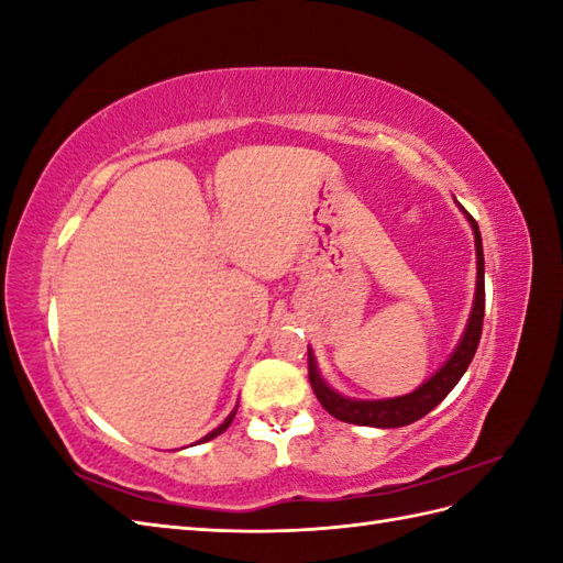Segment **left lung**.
<instances>
[{
  "instance_id": "8db88e82",
  "label": "left lung",
  "mask_w": 563,
  "mask_h": 563,
  "mask_svg": "<svg viewBox=\"0 0 563 563\" xmlns=\"http://www.w3.org/2000/svg\"><path fill=\"white\" fill-rule=\"evenodd\" d=\"M466 220H470L472 230H474V246H476V292H474V305H472V314L470 321H466V329L462 333V339L457 343V349L452 351V355L445 361L438 373L423 382L421 387L413 389L411 394H404V397H394V399H377V401H367V399H349L339 394L336 389H331L324 377L319 375V367L314 361V353L309 349V382H312V389L317 394L319 404L324 409L339 418V421L345 423H355V426H373V428H401L409 426L418 418H423L430 413L435 406L448 397V394L454 389V385L462 379V375L470 367L472 357L476 353V345H479L482 339V327H484V246H482V232L479 224L474 222L470 212L464 210Z\"/></svg>"
}]
</instances>
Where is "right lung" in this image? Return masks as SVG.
Listing matches in <instances>:
<instances>
[{"instance_id": "right-lung-1", "label": "right lung", "mask_w": 563, "mask_h": 563, "mask_svg": "<svg viewBox=\"0 0 563 563\" xmlns=\"http://www.w3.org/2000/svg\"><path fill=\"white\" fill-rule=\"evenodd\" d=\"M234 413H236V409H234V411H232L230 416H227V418H224V423H220L218 428H214V430H210V433H208L206 438H202L200 442H208V440H212V438H218L220 433H224V430H227V428H230V423H232V418H234Z\"/></svg>"}]
</instances>
